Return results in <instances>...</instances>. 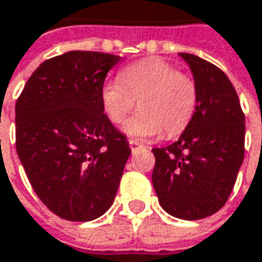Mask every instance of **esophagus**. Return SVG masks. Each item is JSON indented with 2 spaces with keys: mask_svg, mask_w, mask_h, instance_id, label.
<instances>
[{
  "mask_svg": "<svg viewBox=\"0 0 262 262\" xmlns=\"http://www.w3.org/2000/svg\"><path fill=\"white\" fill-rule=\"evenodd\" d=\"M129 145H130V148H132V151H135L136 148H139V147H142L138 141H135V139H130L129 141Z\"/></svg>",
  "mask_w": 262,
  "mask_h": 262,
  "instance_id": "34e87169",
  "label": "esophagus"
}]
</instances>
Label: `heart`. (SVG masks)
<instances>
[{"instance_id":"obj_1","label":"heart","mask_w":262,"mask_h":262,"mask_svg":"<svg viewBox=\"0 0 262 262\" xmlns=\"http://www.w3.org/2000/svg\"><path fill=\"white\" fill-rule=\"evenodd\" d=\"M100 100L114 124H121L136 106L139 111L127 120L124 132L144 139L159 135L176 136L192 121L199 89L191 76L181 73L162 59H142L118 73V80L103 84Z\"/></svg>"}]
</instances>
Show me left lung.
I'll list each match as a JSON object with an SVG mask.
<instances>
[{
    "mask_svg": "<svg viewBox=\"0 0 262 262\" xmlns=\"http://www.w3.org/2000/svg\"><path fill=\"white\" fill-rule=\"evenodd\" d=\"M199 89L195 115L181 138L153 148L151 182L161 206L182 220L215 214L228 202L244 159V114L228 76L211 62L181 53Z\"/></svg>",
    "mask_w": 262,
    "mask_h": 262,
    "instance_id": "1",
    "label": "left lung"
}]
</instances>
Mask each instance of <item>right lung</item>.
<instances>
[{
    "instance_id": "add662e5",
    "label": "right lung",
    "mask_w": 262,
    "mask_h": 262,
    "mask_svg": "<svg viewBox=\"0 0 262 262\" xmlns=\"http://www.w3.org/2000/svg\"><path fill=\"white\" fill-rule=\"evenodd\" d=\"M120 56L68 51L40 63L15 106L16 151L42 203L60 219L89 222L112 205L130 156L100 92Z\"/></svg>"
}]
</instances>
